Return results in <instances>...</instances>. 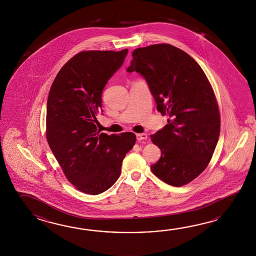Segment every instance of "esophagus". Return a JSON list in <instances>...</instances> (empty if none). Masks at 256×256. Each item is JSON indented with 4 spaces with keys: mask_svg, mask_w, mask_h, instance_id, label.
<instances>
[{
    "mask_svg": "<svg viewBox=\"0 0 256 256\" xmlns=\"http://www.w3.org/2000/svg\"><path fill=\"white\" fill-rule=\"evenodd\" d=\"M136 139L138 141H142V140H146L147 134H136Z\"/></svg>",
    "mask_w": 256,
    "mask_h": 256,
    "instance_id": "34e87169",
    "label": "esophagus"
}]
</instances>
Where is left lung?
<instances>
[{"label": "left lung", "mask_w": 256, "mask_h": 256, "mask_svg": "<svg viewBox=\"0 0 256 256\" xmlns=\"http://www.w3.org/2000/svg\"><path fill=\"white\" fill-rule=\"evenodd\" d=\"M127 72L144 78L168 124L151 136L161 158L152 173L181 186L207 168L217 146L220 119L212 87L194 58L168 44L136 48Z\"/></svg>", "instance_id": "1"}]
</instances>
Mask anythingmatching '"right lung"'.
I'll return each instance as SVG.
<instances>
[{
    "label": "right lung",
    "instance_id": "1",
    "mask_svg": "<svg viewBox=\"0 0 256 256\" xmlns=\"http://www.w3.org/2000/svg\"><path fill=\"white\" fill-rule=\"evenodd\" d=\"M128 49L83 51L62 66L49 92L46 139L66 178L78 190L98 195L119 178L122 160L136 144L132 132L97 129L105 85L124 64Z\"/></svg>",
    "mask_w": 256,
    "mask_h": 256
}]
</instances>
